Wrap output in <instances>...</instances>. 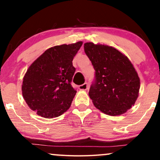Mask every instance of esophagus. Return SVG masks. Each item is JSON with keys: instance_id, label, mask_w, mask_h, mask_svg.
<instances>
[{"instance_id": "obj_1", "label": "esophagus", "mask_w": 160, "mask_h": 160, "mask_svg": "<svg viewBox=\"0 0 160 160\" xmlns=\"http://www.w3.org/2000/svg\"><path fill=\"white\" fill-rule=\"evenodd\" d=\"M88 89H89V84L87 82H85V83L79 86V89H80V90H87Z\"/></svg>"}]
</instances>
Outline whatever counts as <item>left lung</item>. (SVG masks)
I'll return each instance as SVG.
<instances>
[{"mask_svg":"<svg viewBox=\"0 0 160 160\" xmlns=\"http://www.w3.org/2000/svg\"><path fill=\"white\" fill-rule=\"evenodd\" d=\"M84 50L95 69L89 95L95 108L111 116L124 113L134 105L140 89L132 64L112 47L86 43Z\"/></svg>","mask_w":160,"mask_h":160,"instance_id":"1","label":"left lung"}]
</instances>
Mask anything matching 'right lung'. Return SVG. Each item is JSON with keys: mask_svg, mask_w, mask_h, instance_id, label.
<instances>
[{"mask_svg": "<svg viewBox=\"0 0 160 160\" xmlns=\"http://www.w3.org/2000/svg\"><path fill=\"white\" fill-rule=\"evenodd\" d=\"M82 44L80 41L51 47L28 68L23 78L22 95L39 116L54 118L71 107L77 92L71 84L76 71L72 61Z\"/></svg>", "mask_w": 160, "mask_h": 160, "instance_id": "add662e5", "label": "right lung"}]
</instances>
